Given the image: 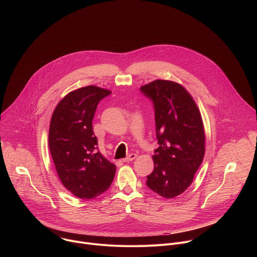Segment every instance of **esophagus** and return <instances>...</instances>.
Returning a JSON list of instances; mask_svg holds the SVG:
<instances>
[{"instance_id": "34e87169", "label": "esophagus", "mask_w": 257, "mask_h": 257, "mask_svg": "<svg viewBox=\"0 0 257 257\" xmlns=\"http://www.w3.org/2000/svg\"><path fill=\"white\" fill-rule=\"evenodd\" d=\"M136 158H137V155H136V154H131V155H129L127 158L123 159V162H124V163H128V162H131V161L135 160Z\"/></svg>"}]
</instances>
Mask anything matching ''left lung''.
<instances>
[{
  "instance_id": "obj_1",
  "label": "left lung",
  "mask_w": 257,
  "mask_h": 257,
  "mask_svg": "<svg viewBox=\"0 0 257 257\" xmlns=\"http://www.w3.org/2000/svg\"><path fill=\"white\" fill-rule=\"evenodd\" d=\"M153 99L159 148L154 172L146 185L165 198L184 192L194 179L205 153V133L199 108L187 89L171 80L157 79L140 87Z\"/></svg>"
}]
</instances>
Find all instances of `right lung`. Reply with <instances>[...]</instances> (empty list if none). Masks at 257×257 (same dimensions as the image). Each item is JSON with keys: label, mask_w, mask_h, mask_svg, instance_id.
<instances>
[{"label": "right lung", "mask_w": 257, "mask_h": 257, "mask_svg": "<svg viewBox=\"0 0 257 257\" xmlns=\"http://www.w3.org/2000/svg\"><path fill=\"white\" fill-rule=\"evenodd\" d=\"M112 91L95 85L72 90L57 104L49 130V146L63 186L73 195L91 199L103 193L116 166L96 153L92 119L97 103Z\"/></svg>", "instance_id": "right-lung-1"}]
</instances>
